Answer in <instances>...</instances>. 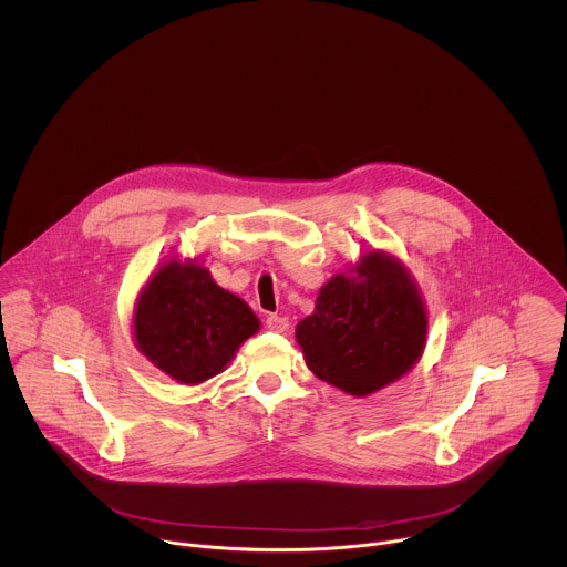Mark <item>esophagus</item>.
Wrapping results in <instances>:
<instances>
[{
	"instance_id": "1",
	"label": "esophagus",
	"mask_w": 567,
	"mask_h": 567,
	"mask_svg": "<svg viewBox=\"0 0 567 567\" xmlns=\"http://www.w3.org/2000/svg\"><path fill=\"white\" fill-rule=\"evenodd\" d=\"M290 321L286 317H279V315H270L266 317V327L272 329V331H286Z\"/></svg>"
}]
</instances>
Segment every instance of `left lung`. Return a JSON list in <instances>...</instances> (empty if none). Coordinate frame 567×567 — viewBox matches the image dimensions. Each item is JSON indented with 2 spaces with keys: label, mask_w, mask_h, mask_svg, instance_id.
I'll list each match as a JSON object with an SVG mask.
<instances>
[{
  "label": "left lung",
  "mask_w": 567,
  "mask_h": 567,
  "mask_svg": "<svg viewBox=\"0 0 567 567\" xmlns=\"http://www.w3.org/2000/svg\"><path fill=\"white\" fill-rule=\"evenodd\" d=\"M353 272L324 284L315 315L297 324V342L317 378L367 398L400 380L421 358L427 315L393 255L367 252Z\"/></svg>",
  "instance_id": "8db88e82"
}]
</instances>
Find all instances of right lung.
Wrapping results in <instances>:
<instances>
[{
	"label": "right lung",
	"mask_w": 567,
	"mask_h": 567,
	"mask_svg": "<svg viewBox=\"0 0 567 567\" xmlns=\"http://www.w3.org/2000/svg\"><path fill=\"white\" fill-rule=\"evenodd\" d=\"M137 349L183 384L218 375L259 321L240 297L223 290L207 268L165 261L137 299Z\"/></svg>",
	"instance_id": "right-lung-1"
}]
</instances>
